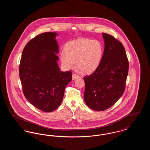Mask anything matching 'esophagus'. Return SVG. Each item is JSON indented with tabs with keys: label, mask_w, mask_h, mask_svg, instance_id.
<instances>
[{
	"label": "esophagus",
	"mask_w": 150,
	"mask_h": 150,
	"mask_svg": "<svg viewBox=\"0 0 150 150\" xmlns=\"http://www.w3.org/2000/svg\"><path fill=\"white\" fill-rule=\"evenodd\" d=\"M72 78V80H75L76 79L80 78V76L75 74H73Z\"/></svg>",
	"instance_id": "esophagus-1"
}]
</instances>
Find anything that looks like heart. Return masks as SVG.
<instances>
[{"label":"heart","mask_w":150,"mask_h":150,"mask_svg":"<svg viewBox=\"0 0 150 150\" xmlns=\"http://www.w3.org/2000/svg\"><path fill=\"white\" fill-rule=\"evenodd\" d=\"M65 53L60 54L62 64L66 69L76 67L84 74H91L96 70L102 61L104 49L97 40L80 38L67 43Z\"/></svg>","instance_id":"heart-1"}]
</instances>
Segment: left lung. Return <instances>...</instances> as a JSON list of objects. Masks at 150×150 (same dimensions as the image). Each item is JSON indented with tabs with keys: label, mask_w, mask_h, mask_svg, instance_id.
<instances>
[{
	"label": "left lung",
	"mask_w": 150,
	"mask_h": 150,
	"mask_svg": "<svg viewBox=\"0 0 150 150\" xmlns=\"http://www.w3.org/2000/svg\"><path fill=\"white\" fill-rule=\"evenodd\" d=\"M102 35L105 50L100 64L84 78V100L88 107L97 111L111 107L121 97L128 74V59L122 43L108 34Z\"/></svg>",
	"instance_id": "obj_1"
}]
</instances>
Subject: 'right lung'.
Returning <instances> with one entry per match:
<instances>
[{"label":"right lung","mask_w":150,"mask_h":150,"mask_svg":"<svg viewBox=\"0 0 150 150\" xmlns=\"http://www.w3.org/2000/svg\"><path fill=\"white\" fill-rule=\"evenodd\" d=\"M56 33H44L29 41L20 64V78L26 98L36 108L50 112L61 104L64 89L71 81L70 71H61L57 61Z\"/></svg>","instance_id":"obj_1"}]
</instances>
